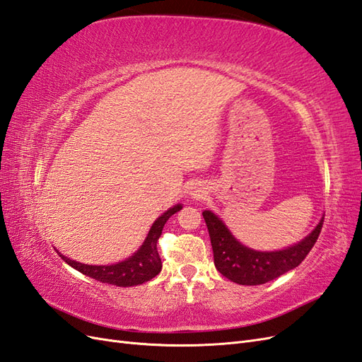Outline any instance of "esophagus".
<instances>
[{"label":"esophagus","mask_w":362,"mask_h":362,"mask_svg":"<svg viewBox=\"0 0 362 362\" xmlns=\"http://www.w3.org/2000/svg\"><path fill=\"white\" fill-rule=\"evenodd\" d=\"M189 196L191 199H203L206 196V191L205 188H202V185H196V187H192L191 191H189Z\"/></svg>","instance_id":"1"}]
</instances>
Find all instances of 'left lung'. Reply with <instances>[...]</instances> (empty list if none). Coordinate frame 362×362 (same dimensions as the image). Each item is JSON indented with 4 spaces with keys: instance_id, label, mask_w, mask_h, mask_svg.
<instances>
[{
    "instance_id": "1",
    "label": "left lung",
    "mask_w": 362,
    "mask_h": 362,
    "mask_svg": "<svg viewBox=\"0 0 362 362\" xmlns=\"http://www.w3.org/2000/svg\"><path fill=\"white\" fill-rule=\"evenodd\" d=\"M202 214L208 226L217 271L228 280L243 286L264 284L298 266L318 240L324 221L321 217L312 233L292 246L280 251H255L240 243L214 212L206 209Z\"/></svg>"
}]
</instances>
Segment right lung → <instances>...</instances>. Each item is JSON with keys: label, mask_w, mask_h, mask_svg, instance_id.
<instances>
[{"label": "right lung", "mask_w": 362, "mask_h": 362, "mask_svg": "<svg viewBox=\"0 0 362 362\" xmlns=\"http://www.w3.org/2000/svg\"><path fill=\"white\" fill-rule=\"evenodd\" d=\"M182 209V205H174L168 211H165L163 214L157 218L153 226L148 230V235L144 240L141 247L132 255L125 258L122 262H117L115 264H84L71 260V258L62 255L59 251V257L67 264L75 267L76 271L84 274L90 278H95V280L100 283L113 284L119 287H129V286H137L145 281H150L162 269V262L159 252H157V240L162 235V229L165 226L168 218L175 214V212Z\"/></svg>", "instance_id": "obj_1"}]
</instances>
